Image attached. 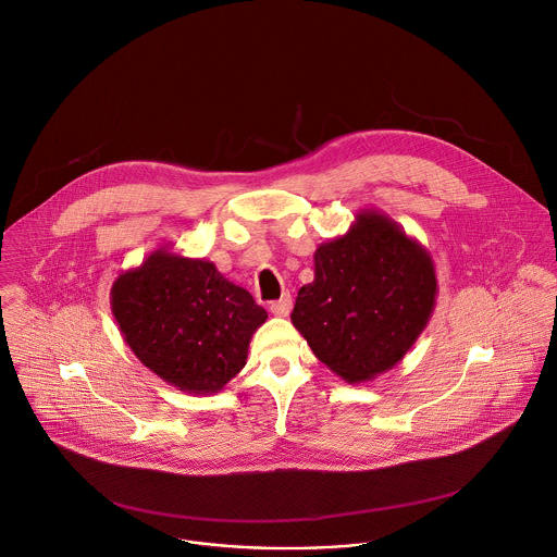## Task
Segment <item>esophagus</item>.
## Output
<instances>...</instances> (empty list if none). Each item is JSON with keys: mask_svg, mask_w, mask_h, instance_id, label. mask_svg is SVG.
<instances>
[{"mask_svg": "<svg viewBox=\"0 0 557 557\" xmlns=\"http://www.w3.org/2000/svg\"><path fill=\"white\" fill-rule=\"evenodd\" d=\"M290 308H293L290 295H284L282 299H277V301L271 304V312H273L275 317H288V314H290Z\"/></svg>", "mask_w": 557, "mask_h": 557, "instance_id": "34e87169", "label": "esophagus"}]
</instances>
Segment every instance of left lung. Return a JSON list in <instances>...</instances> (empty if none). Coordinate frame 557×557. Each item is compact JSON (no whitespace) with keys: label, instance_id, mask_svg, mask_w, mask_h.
Here are the masks:
<instances>
[{"label":"left lung","instance_id":"obj_1","mask_svg":"<svg viewBox=\"0 0 557 557\" xmlns=\"http://www.w3.org/2000/svg\"><path fill=\"white\" fill-rule=\"evenodd\" d=\"M438 295L430 251L380 210H360L347 234L314 251V280L290 314L314 356L349 384L404 360Z\"/></svg>","mask_w":557,"mask_h":557}]
</instances>
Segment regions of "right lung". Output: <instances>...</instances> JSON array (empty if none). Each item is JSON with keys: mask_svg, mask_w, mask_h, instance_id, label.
<instances>
[{"mask_svg": "<svg viewBox=\"0 0 557 557\" xmlns=\"http://www.w3.org/2000/svg\"><path fill=\"white\" fill-rule=\"evenodd\" d=\"M110 308L134 356L169 386L214 395L247 364L251 336L267 321L253 297L214 262L169 247L123 271Z\"/></svg>", "mask_w": 557, "mask_h": 557, "instance_id": "obj_1", "label": "right lung"}]
</instances>
